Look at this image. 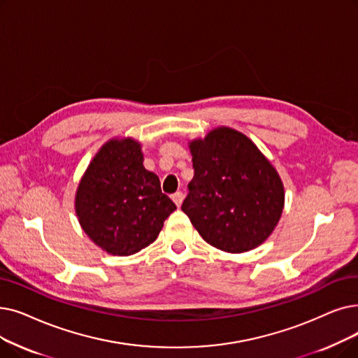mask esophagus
I'll return each instance as SVG.
<instances>
[{
    "mask_svg": "<svg viewBox=\"0 0 358 358\" xmlns=\"http://www.w3.org/2000/svg\"><path fill=\"white\" fill-rule=\"evenodd\" d=\"M171 199H173V201L176 203V206H177V208H180V206H181V203H182L184 194H182L181 192H177V193H174L173 196H171Z\"/></svg>",
    "mask_w": 358,
    "mask_h": 358,
    "instance_id": "esophagus-1",
    "label": "esophagus"
}]
</instances>
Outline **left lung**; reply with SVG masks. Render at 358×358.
<instances>
[{"label": "left lung", "instance_id": "1", "mask_svg": "<svg viewBox=\"0 0 358 358\" xmlns=\"http://www.w3.org/2000/svg\"><path fill=\"white\" fill-rule=\"evenodd\" d=\"M194 177L181 206L206 243L244 253L265 243L281 220V177L241 131L216 127L189 142Z\"/></svg>", "mask_w": 358, "mask_h": 358}]
</instances>
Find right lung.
<instances>
[{
  "instance_id": "obj_1",
  "label": "right lung",
  "mask_w": 358,
  "mask_h": 358,
  "mask_svg": "<svg viewBox=\"0 0 358 358\" xmlns=\"http://www.w3.org/2000/svg\"><path fill=\"white\" fill-rule=\"evenodd\" d=\"M86 236L113 256H130L158 238L177 206L161 192L157 174L143 166L142 145L113 137L87 165L74 196Z\"/></svg>"
}]
</instances>
